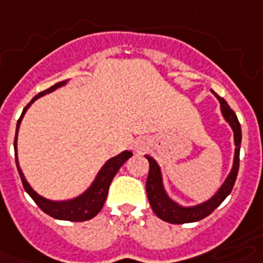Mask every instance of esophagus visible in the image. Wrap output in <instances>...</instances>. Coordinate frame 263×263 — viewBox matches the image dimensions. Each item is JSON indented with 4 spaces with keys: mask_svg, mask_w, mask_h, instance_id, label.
Listing matches in <instances>:
<instances>
[{
    "mask_svg": "<svg viewBox=\"0 0 263 263\" xmlns=\"http://www.w3.org/2000/svg\"><path fill=\"white\" fill-rule=\"evenodd\" d=\"M145 148H146V142H145V141H137V142H135V151L139 152V154L144 152Z\"/></svg>",
    "mask_w": 263,
    "mask_h": 263,
    "instance_id": "1",
    "label": "esophagus"
}]
</instances>
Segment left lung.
<instances>
[{"instance_id": "8db88e82", "label": "left lung", "mask_w": 263, "mask_h": 263, "mask_svg": "<svg viewBox=\"0 0 263 263\" xmlns=\"http://www.w3.org/2000/svg\"><path fill=\"white\" fill-rule=\"evenodd\" d=\"M215 97L218 98L219 104H221L222 117L234 131L235 152L232 168L229 171L227 179L219 186V189L209 199L201 202V203L192 205V206H185V205H181L179 202L174 201L168 195L166 189L163 186L161 166L158 165L154 158L149 157V155H145V158L149 162V174H148V179H146V195H148V201H149L152 211L162 221L170 222V223H189V222L201 221L203 218H206L208 215L212 214L215 209L225 201V198L231 194V191L234 188L235 179H236L238 170H239V149L240 139H242L240 124L236 118V114L231 109V106L228 105L227 101L221 97H218L216 93H215Z\"/></svg>"}]
</instances>
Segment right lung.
Masks as SVG:
<instances>
[{
	"label": "right lung",
	"mask_w": 263,
	"mask_h": 263,
	"mask_svg": "<svg viewBox=\"0 0 263 263\" xmlns=\"http://www.w3.org/2000/svg\"><path fill=\"white\" fill-rule=\"evenodd\" d=\"M68 80L61 81L58 84H55L48 89L42 91L38 95H35L28 105L24 108L21 117L16 122V131H15V141H14V149H15V162L16 168H18V172H20V176H21V181H23L24 189L27 191L28 194L35 203L40 206V208L45 212L49 216H52L55 219H61V221H71V222H82L88 221V219H92L95 215H98L104 203L106 201V195H108V189H109V185L112 182L114 176L117 175V172L119 171V168L124 165V163L132 157L131 151H124L121 152L119 155L114 158H109L104 165L102 168L98 171V174L95 176V179L92 181V183L88 186L82 194H80L75 198H71V199H64V201H52V199H47L41 196L38 192H35L32 186L29 185L28 181L25 179V176L23 174V170L20 166V162H18V154H16V141H18V129H20V125H21V121H23L24 115L27 112L31 104H34V101H36L38 98H41L47 93H51L55 89L67 85Z\"/></svg>",
	"instance_id": "1"
}]
</instances>
